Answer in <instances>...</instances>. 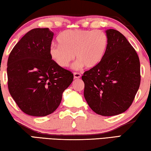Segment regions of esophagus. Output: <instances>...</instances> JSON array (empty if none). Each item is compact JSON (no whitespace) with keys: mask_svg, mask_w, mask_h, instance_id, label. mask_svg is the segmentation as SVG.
<instances>
[{"mask_svg":"<svg viewBox=\"0 0 151 151\" xmlns=\"http://www.w3.org/2000/svg\"><path fill=\"white\" fill-rule=\"evenodd\" d=\"M73 75H74V78H75V79L80 78L81 77V75L78 73H74Z\"/></svg>","mask_w":151,"mask_h":151,"instance_id":"esophagus-1","label":"esophagus"}]
</instances>
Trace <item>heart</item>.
<instances>
[{
    "label": "heart",
    "instance_id": "b5f03b06",
    "mask_svg": "<svg viewBox=\"0 0 151 151\" xmlns=\"http://www.w3.org/2000/svg\"><path fill=\"white\" fill-rule=\"evenodd\" d=\"M57 40L59 45H52L49 48L51 59L58 66L66 68L76 57L78 60L73 65L75 70L85 66L87 68L95 67L103 60L108 45L107 36L101 30H66Z\"/></svg>",
    "mask_w": 151,
    "mask_h": 151
}]
</instances>
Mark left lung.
<instances>
[{"instance_id": "8db88e82", "label": "left lung", "mask_w": 151, "mask_h": 151, "mask_svg": "<svg viewBox=\"0 0 151 151\" xmlns=\"http://www.w3.org/2000/svg\"><path fill=\"white\" fill-rule=\"evenodd\" d=\"M108 45L101 62L82 76L88 106L102 116H114L129 108L140 83L139 58L124 36L106 30Z\"/></svg>"}]
</instances>
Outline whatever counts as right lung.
<instances>
[{
    "mask_svg": "<svg viewBox=\"0 0 151 151\" xmlns=\"http://www.w3.org/2000/svg\"><path fill=\"white\" fill-rule=\"evenodd\" d=\"M53 36L48 28L32 29L17 43L8 58L9 93L20 110L30 116L52 113L73 81L70 71L51 59Z\"/></svg>",
    "mask_w": 151,
    "mask_h": 151,
    "instance_id": "right-lung-1",
    "label": "right lung"
}]
</instances>
